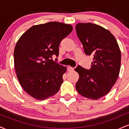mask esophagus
<instances>
[{
  "label": "esophagus",
  "mask_w": 129,
  "mask_h": 129,
  "mask_svg": "<svg viewBox=\"0 0 129 129\" xmlns=\"http://www.w3.org/2000/svg\"><path fill=\"white\" fill-rule=\"evenodd\" d=\"M67 70L69 71V72H72V71L74 70V68L72 67H68Z\"/></svg>",
  "instance_id": "34e87169"
}]
</instances>
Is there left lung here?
I'll list each match as a JSON object with an SVG mask.
<instances>
[{
  "instance_id": "obj_1",
  "label": "left lung",
  "mask_w": 129,
  "mask_h": 129,
  "mask_svg": "<svg viewBox=\"0 0 129 129\" xmlns=\"http://www.w3.org/2000/svg\"><path fill=\"white\" fill-rule=\"evenodd\" d=\"M75 28L85 54L93 57L90 70L80 66L75 69L79 75L76 90L84 97L98 100L110 91L118 79L121 67L120 49L113 35L102 26L79 23Z\"/></svg>"
}]
</instances>
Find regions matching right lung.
Instances as JSON below:
<instances>
[{
    "instance_id": "1",
    "label": "right lung",
    "mask_w": 129,
    "mask_h": 129,
    "mask_svg": "<svg viewBox=\"0 0 129 129\" xmlns=\"http://www.w3.org/2000/svg\"><path fill=\"white\" fill-rule=\"evenodd\" d=\"M72 30L71 25L50 22L31 26L17 41L14 51L16 73L31 96L43 100L59 91L67 68L52 58L58 57L60 42Z\"/></svg>"
}]
</instances>
